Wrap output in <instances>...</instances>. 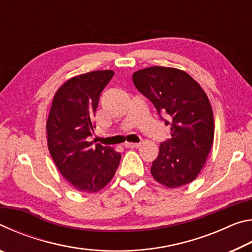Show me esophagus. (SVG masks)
Segmentation results:
<instances>
[{
    "instance_id": "34e87169",
    "label": "esophagus",
    "mask_w": 252,
    "mask_h": 252,
    "mask_svg": "<svg viewBox=\"0 0 252 252\" xmlns=\"http://www.w3.org/2000/svg\"><path fill=\"white\" fill-rule=\"evenodd\" d=\"M125 147H126V148H129V149H135V148H139V147H140V143L126 142V143H125Z\"/></svg>"
}]
</instances>
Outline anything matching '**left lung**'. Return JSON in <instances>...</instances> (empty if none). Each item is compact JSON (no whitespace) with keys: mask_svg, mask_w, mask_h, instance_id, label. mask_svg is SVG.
<instances>
[{"mask_svg":"<svg viewBox=\"0 0 252 252\" xmlns=\"http://www.w3.org/2000/svg\"><path fill=\"white\" fill-rule=\"evenodd\" d=\"M132 80L171 126V138L161 142L152 162L153 178L168 188L192 182L206 163L215 134L207 94L197 81L174 67H147L134 72Z\"/></svg>","mask_w":252,"mask_h":252,"instance_id":"1","label":"left lung"}]
</instances>
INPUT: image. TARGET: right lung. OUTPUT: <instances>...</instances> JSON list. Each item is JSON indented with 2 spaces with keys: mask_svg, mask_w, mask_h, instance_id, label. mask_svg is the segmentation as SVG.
Listing matches in <instances>:
<instances>
[{
  "mask_svg": "<svg viewBox=\"0 0 252 252\" xmlns=\"http://www.w3.org/2000/svg\"><path fill=\"white\" fill-rule=\"evenodd\" d=\"M113 71L74 76L55 93L46 121L48 147L59 171L76 190L96 192L112 180L121 155L90 142L101 92Z\"/></svg>",
  "mask_w": 252,
  "mask_h": 252,
  "instance_id": "obj_1",
  "label": "right lung"
}]
</instances>
